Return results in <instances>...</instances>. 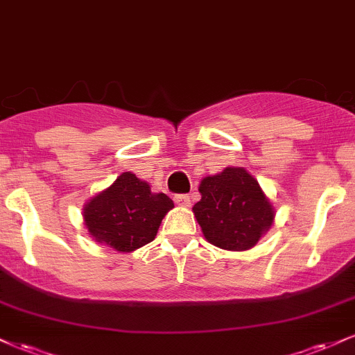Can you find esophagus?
<instances>
[{"label": "esophagus", "mask_w": 355, "mask_h": 355, "mask_svg": "<svg viewBox=\"0 0 355 355\" xmlns=\"http://www.w3.org/2000/svg\"><path fill=\"white\" fill-rule=\"evenodd\" d=\"M173 200L177 205H182V207H190V197L189 195H175Z\"/></svg>", "instance_id": "obj_1"}]
</instances>
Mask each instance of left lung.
Here are the masks:
<instances>
[{"label":"left lung","mask_w":355,"mask_h":355,"mask_svg":"<svg viewBox=\"0 0 355 355\" xmlns=\"http://www.w3.org/2000/svg\"><path fill=\"white\" fill-rule=\"evenodd\" d=\"M202 198L193 215L203 237L223 250L243 252L270 230L275 207L254 175L242 166H227L198 185Z\"/></svg>","instance_id":"obj_1"}]
</instances>
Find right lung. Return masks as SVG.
I'll return each mask as SVG.
<instances>
[{
	"mask_svg": "<svg viewBox=\"0 0 355 355\" xmlns=\"http://www.w3.org/2000/svg\"><path fill=\"white\" fill-rule=\"evenodd\" d=\"M172 198L153 193L145 180L123 172L83 207V223L95 242L116 252H133L157 237Z\"/></svg>",
	"mask_w": 355,
	"mask_h": 355,
	"instance_id": "obj_1",
	"label": "right lung"
}]
</instances>
